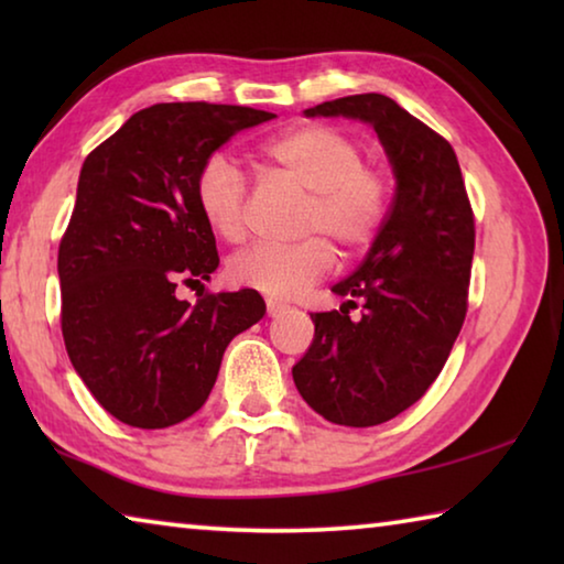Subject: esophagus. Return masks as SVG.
<instances>
[{
    "label": "esophagus",
    "mask_w": 564,
    "mask_h": 564,
    "mask_svg": "<svg viewBox=\"0 0 564 564\" xmlns=\"http://www.w3.org/2000/svg\"><path fill=\"white\" fill-rule=\"evenodd\" d=\"M265 311H269L271 318H275V316H281V313L289 311V305L281 303V301H275V299H265Z\"/></svg>",
    "instance_id": "1"
}]
</instances>
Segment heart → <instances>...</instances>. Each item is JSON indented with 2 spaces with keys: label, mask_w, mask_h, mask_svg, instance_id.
I'll return each mask as SVG.
<instances>
[{
  "label": "heart",
  "mask_w": 564,
  "mask_h": 564,
  "mask_svg": "<svg viewBox=\"0 0 564 564\" xmlns=\"http://www.w3.org/2000/svg\"><path fill=\"white\" fill-rule=\"evenodd\" d=\"M261 159L275 174L308 191L299 243H253L231 256L226 275L234 285L261 291L271 299H291L330 271L336 253L366 248L386 216L388 188L378 171L362 166V149L346 131L308 123L281 133L261 147ZM194 198L198 214L224 241L243 236L246 178L231 159L214 154L198 169Z\"/></svg>",
  "instance_id": "1"
}]
</instances>
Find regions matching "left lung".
<instances>
[{"mask_svg":"<svg viewBox=\"0 0 564 564\" xmlns=\"http://www.w3.org/2000/svg\"><path fill=\"white\" fill-rule=\"evenodd\" d=\"M373 127L395 196L366 259L333 285L340 311L311 313L313 343L293 366L305 403L336 425L370 427L403 413L441 373L463 328L475 221L453 147L383 97L356 94L303 111ZM364 301V316L347 308Z\"/></svg>","mask_w":564,"mask_h":564,"instance_id":"left-lung-1","label":"left lung"}]
</instances>
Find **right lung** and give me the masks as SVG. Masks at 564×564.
I'll return each instance as SVG.
<instances>
[{"label": "right lung", "instance_id": "add662e5", "mask_svg": "<svg viewBox=\"0 0 564 564\" xmlns=\"http://www.w3.org/2000/svg\"><path fill=\"white\" fill-rule=\"evenodd\" d=\"M275 113L228 104H154L87 156L59 246L66 352L121 423L176 425L206 403L224 350L259 323L256 291L176 299L178 283L212 281L214 231L198 214V169L234 133Z\"/></svg>", "mask_w": 564, "mask_h": 564}]
</instances>
